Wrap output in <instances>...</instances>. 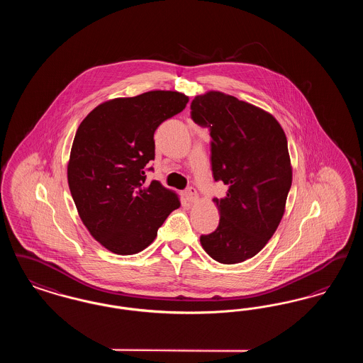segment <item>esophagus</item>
<instances>
[{
    "label": "esophagus",
    "instance_id": "1",
    "mask_svg": "<svg viewBox=\"0 0 363 363\" xmlns=\"http://www.w3.org/2000/svg\"><path fill=\"white\" fill-rule=\"evenodd\" d=\"M184 194H185V197H186V200L189 201V203H196L197 201V199H199V196H197V190L194 189V188H188V189L184 191Z\"/></svg>",
    "mask_w": 363,
    "mask_h": 363
}]
</instances>
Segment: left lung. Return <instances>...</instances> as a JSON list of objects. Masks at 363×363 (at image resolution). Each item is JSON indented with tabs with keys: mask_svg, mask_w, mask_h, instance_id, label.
<instances>
[{
	"mask_svg": "<svg viewBox=\"0 0 363 363\" xmlns=\"http://www.w3.org/2000/svg\"><path fill=\"white\" fill-rule=\"evenodd\" d=\"M190 110L193 121L209 128L213 178L228 188L213 199L218 228L200 242L222 264L252 259L277 231L291 188L284 130L269 113L219 91L196 96Z\"/></svg>",
	"mask_w": 363,
	"mask_h": 363,
	"instance_id": "left-lung-1",
	"label": "left lung"
}]
</instances>
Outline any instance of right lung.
Returning a JSON list of instances; mask_svg holds the SVG:
<instances>
[{"mask_svg": "<svg viewBox=\"0 0 363 363\" xmlns=\"http://www.w3.org/2000/svg\"><path fill=\"white\" fill-rule=\"evenodd\" d=\"M189 98L150 91L95 107L80 123L70 150L68 184L89 234L116 255H135L179 207L159 181L147 182L157 126L181 113Z\"/></svg>", "mask_w": 363, "mask_h": 363, "instance_id": "1", "label": "right lung"}]
</instances>
